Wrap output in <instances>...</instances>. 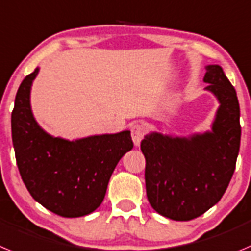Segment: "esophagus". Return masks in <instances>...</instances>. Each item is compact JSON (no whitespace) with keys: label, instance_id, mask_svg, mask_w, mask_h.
Returning a JSON list of instances; mask_svg holds the SVG:
<instances>
[{"label":"esophagus","instance_id":"obj_1","mask_svg":"<svg viewBox=\"0 0 251 251\" xmlns=\"http://www.w3.org/2000/svg\"><path fill=\"white\" fill-rule=\"evenodd\" d=\"M146 130H148V127H146L145 124L142 123H136L131 126V137H132L135 145H140L141 140L145 136Z\"/></svg>","mask_w":251,"mask_h":251}]
</instances>
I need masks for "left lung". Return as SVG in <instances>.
Instances as JSON below:
<instances>
[{"instance_id": "obj_1", "label": "left lung", "mask_w": 251, "mask_h": 251, "mask_svg": "<svg viewBox=\"0 0 251 251\" xmlns=\"http://www.w3.org/2000/svg\"><path fill=\"white\" fill-rule=\"evenodd\" d=\"M204 81L220 102L211 132L190 139L153 132L141 141L149 202L160 215L176 221L193 220L219 202L240 149L235 89L219 65L206 67Z\"/></svg>"}]
</instances>
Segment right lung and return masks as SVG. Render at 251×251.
I'll return each instance as SVG.
<instances>
[{"label":"right lung","mask_w":251,"mask_h":251,"mask_svg":"<svg viewBox=\"0 0 251 251\" xmlns=\"http://www.w3.org/2000/svg\"><path fill=\"white\" fill-rule=\"evenodd\" d=\"M38 69L20 85L11 115L20 175L36 201L64 218L98 209L117 162L134 148L130 131L69 141L46 134L33 119L30 90Z\"/></svg>","instance_id":"obj_1"}]
</instances>
